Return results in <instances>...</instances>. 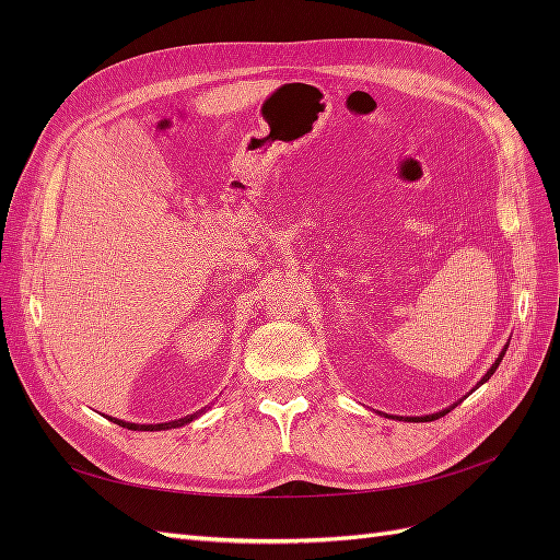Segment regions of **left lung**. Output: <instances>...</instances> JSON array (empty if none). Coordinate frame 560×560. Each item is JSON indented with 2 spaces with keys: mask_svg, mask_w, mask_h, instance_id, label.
I'll list each match as a JSON object with an SVG mask.
<instances>
[{
  "mask_svg": "<svg viewBox=\"0 0 560 560\" xmlns=\"http://www.w3.org/2000/svg\"><path fill=\"white\" fill-rule=\"evenodd\" d=\"M504 350H506V348H504ZM504 350L500 352V358L495 360V364H493V366H490V371H488V374H486V376L481 378V383H479V385H483V383H486V381H488L490 376H493V374H495V369H498V364H500V362H502V358H504ZM479 385H477V387H479ZM451 409H455V406H451ZM451 409H446V411H439V413H432V416H422V418H406V420H413V422H416V420H422V422H430V420H436V418H442V416H446V413H448Z\"/></svg>",
  "mask_w": 560,
  "mask_h": 560,
  "instance_id": "obj_1",
  "label": "left lung"
}]
</instances>
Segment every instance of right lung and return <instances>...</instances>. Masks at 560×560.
Returning <instances> with one entry per match:
<instances>
[{
    "label": "right lung",
    "instance_id": "1",
    "mask_svg": "<svg viewBox=\"0 0 560 560\" xmlns=\"http://www.w3.org/2000/svg\"><path fill=\"white\" fill-rule=\"evenodd\" d=\"M196 416L198 413L186 416V418L175 420V422H161V425H135V422H124V420H116V418H112V420L118 422V425H121V428H128V430H167V428H179V425H184V422H191Z\"/></svg>",
    "mask_w": 560,
    "mask_h": 560
}]
</instances>
